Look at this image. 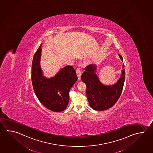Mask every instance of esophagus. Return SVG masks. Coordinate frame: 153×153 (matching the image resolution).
I'll list each match as a JSON object with an SVG mask.
<instances>
[{
    "mask_svg": "<svg viewBox=\"0 0 153 153\" xmlns=\"http://www.w3.org/2000/svg\"><path fill=\"white\" fill-rule=\"evenodd\" d=\"M76 73H77V77H78V80H80L81 79V75H82V71H81V70L79 69H77L76 70Z\"/></svg>",
    "mask_w": 153,
    "mask_h": 153,
    "instance_id": "esophagus-1",
    "label": "esophagus"
}]
</instances>
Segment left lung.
<instances>
[{"instance_id":"left-lung-1","label":"left lung","mask_w":153,"mask_h":153,"mask_svg":"<svg viewBox=\"0 0 153 153\" xmlns=\"http://www.w3.org/2000/svg\"><path fill=\"white\" fill-rule=\"evenodd\" d=\"M121 61L123 58L118 54ZM124 64L118 81L112 85H104L96 75V65L86 67L85 71L81 76V79L87 85V96L90 106L93 109L103 111L113 107L121 95L125 81Z\"/></svg>"}]
</instances>
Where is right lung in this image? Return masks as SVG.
<instances>
[{
    "label": "right lung",
    "mask_w": 153,
    "mask_h": 153,
    "mask_svg": "<svg viewBox=\"0 0 153 153\" xmlns=\"http://www.w3.org/2000/svg\"><path fill=\"white\" fill-rule=\"evenodd\" d=\"M42 44L32 63L31 79L35 94L40 103L48 109L60 112L66 109L69 101L70 90L77 80L75 69L67 65L53 76L47 78L40 66Z\"/></svg>",
    "instance_id": "add662e5"
}]
</instances>
